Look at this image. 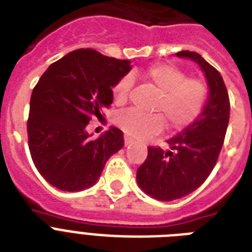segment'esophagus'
Listing matches in <instances>:
<instances>
[{
    "label": "esophagus",
    "mask_w": 252,
    "mask_h": 252,
    "mask_svg": "<svg viewBox=\"0 0 252 252\" xmlns=\"http://www.w3.org/2000/svg\"><path fill=\"white\" fill-rule=\"evenodd\" d=\"M132 142H133V138L130 137V136H128V134H126V136H124V145L128 146L130 145Z\"/></svg>",
    "instance_id": "esophagus-1"
}]
</instances>
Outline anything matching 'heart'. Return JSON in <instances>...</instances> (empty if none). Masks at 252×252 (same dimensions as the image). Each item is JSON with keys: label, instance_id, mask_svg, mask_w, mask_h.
<instances>
[{"label": "heart", "instance_id": "heart-1", "mask_svg": "<svg viewBox=\"0 0 252 252\" xmlns=\"http://www.w3.org/2000/svg\"><path fill=\"white\" fill-rule=\"evenodd\" d=\"M146 81L158 93L153 110L159 114L144 115L134 110L119 112L115 122L126 134L140 138L159 133L165 120L170 130H183L205 111L208 87L199 78H189L183 69L167 63L150 65L144 73ZM133 86V76L126 74L112 89L116 104H124Z\"/></svg>", "mask_w": 252, "mask_h": 252}]
</instances>
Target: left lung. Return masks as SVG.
Wrapping results in <instances>:
<instances>
[{
  "label": "left lung",
  "instance_id": "left-lung-1",
  "mask_svg": "<svg viewBox=\"0 0 252 252\" xmlns=\"http://www.w3.org/2000/svg\"><path fill=\"white\" fill-rule=\"evenodd\" d=\"M179 57L196 61L205 73L209 99L203 115L180 134L167 140L170 150L149 146L137 168V183L154 199L171 201L199 188L215 168L226 134L230 100L222 77L199 53L182 51Z\"/></svg>",
  "mask_w": 252,
  "mask_h": 252
}]
</instances>
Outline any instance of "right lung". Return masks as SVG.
<instances>
[{"mask_svg": "<svg viewBox=\"0 0 252 252\" xmlns=\"http://www.w3.org/2000/svg\"><path fill=\"white\" fill-rule=\"evenodd\" d=\"M129 61L91 48L76 49L43 73L31 94L27 120L33 165L53 187L77 192L98 180L107 159L124 146L111 126L91 138L86 126L114 100L112 87L129 72Z\"/></svg>", "mask_w": 252, "mask_h": 252, "instance_id": "right-lung-1", "label": "right lung"}]
</instances>
